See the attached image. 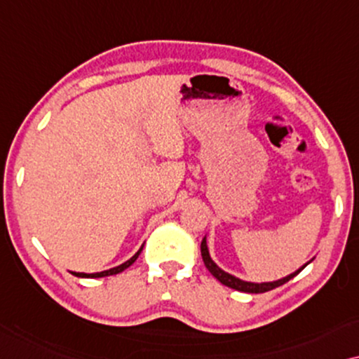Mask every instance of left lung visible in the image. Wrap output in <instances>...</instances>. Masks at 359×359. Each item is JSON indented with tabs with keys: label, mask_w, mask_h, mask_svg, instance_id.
<instances>
[{
	"label": "left lung",
	"mask_w": 359,
	"mask_h": 359,
	"mask_svg": "<svg viewBox=\"0 0 359 359\" xmlns=\"http://www.w3.org/2000/svg\"><path fill=\"white\" fill-rule=\"evenodd\" d=\"M200 250H202V257H203L205 266H207V269H208L210 272H212V276L215 277V279H218L219 283H222L223 285H226V287H231V289H235V290H240V292H248V294H262V292H267V290H272V289L279 287V285L289 283V280L292 279V277L297 276L299 272L302 271L304 267L309 264V262H307V264L300 267V269H299L297 272H294V274L284 277V279L276 280V283L255 284V283H245V280L238 279V277L228 274V272H224V271L219 269V267H218L217 264H215V262L212 261V257H210V255H208L207 240H205V238L202 240V246H200Z\"/></svg>",
	"instance_id": "8db88e82"
}]
</instances>
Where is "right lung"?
I'll return each instance as SVG.
<instances>
[{"mask_svg": "<svg viewBox=\"0 0 359 359\" xmlns=\"http://www.w3.org/2000/svg\"><path fill=\"white\" fill-rule=\"evenodd\" d=\"M141 251H142V248H141L140 251L136 252L135 256L131 257L130 261L123 262L121 266H118V267H113V269H108V271H103V272H95V274H83V272H72V274L76 276V277H87V279H88V277H93V279H95V277H104V276H114V274H119V272H123L124 269H128V267H130V266L133 264V262H135V261L137 259V256L141 255Z\"/></svg>", "mask_w": 359, "mask_h": 359, "instance_id": "right-lung-1", "label": "right lung"}]
</instances>
